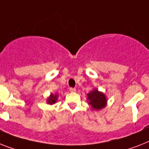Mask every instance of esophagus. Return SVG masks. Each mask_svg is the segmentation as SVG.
Wrapping results in <instances>:
<instances>
[{"label": "esophagus", "mask_w": 149, "mask_h": 149, "mask_svg": "<svg viewBox=\"0 0 149 149\" xmlns=\"http://www.w3.org/2000/svg\"><path fill=\"white\" fill-rule=\"evenodd\" d=\"M69 91H70V92H72V93H74V92H76V89L75 88H70Z\"/></svg>", "instance_id": "34e87169"}]
</instances>
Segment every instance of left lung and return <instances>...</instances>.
<instances>
[{
    "instance_id": "left-lung-1",
    "label": "left lung",
    "mask_w": 149,
    "mask_h": 149,
    "mask_svg": "<svg viewBox=\"0 0 149 149\" xmlns=\"http://www.w3.org/2000/svg\"><path fill=\"white\" fill-rule=\"evenodd\" d=\"M88 102L94 110H100L104 109L107 104V96L101 91H99L97 88H94L88 94Z\"/></svg>"
}]
</instances>
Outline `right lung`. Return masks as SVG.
<instances>
[{"instance_id":"obj_1","label":"right lung","mask_w":149,"mask_h":149,"mask_svg":"<svg viewBox=\"0 0 149 149\" xmlns=\"http://www.w3.org/2000/svg\"><path fill=\"white\" fill-rule=\"evenodd\" d=\"M58 94H52L49 95V97L47 98V100H46V102H47L48 104H49V105H52V104H55L56 102H57L58 100Z\"/></svg>"}]
</instances>
